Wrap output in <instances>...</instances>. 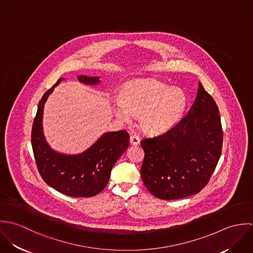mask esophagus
Returning a JSON list of instances; mask_svg holds the SVG:
<instances>
[{
    "instance_id": "1",
    "label": "esophagus",
    "mask_w": 253,
    "mask_h": 253,
    "mask_svg": "<svg viewBox=\"0 0 253 253\" xmlns=\"http://www.w3.org/2000/svg\"><path fill=\"white\" fill-rule=\"evenodd\" d=\"M129 140H130V144L135 145V146H137V145L140 143V138H139V136L136 135V134L130 135Z\"/></svg>"
}]
</instances>
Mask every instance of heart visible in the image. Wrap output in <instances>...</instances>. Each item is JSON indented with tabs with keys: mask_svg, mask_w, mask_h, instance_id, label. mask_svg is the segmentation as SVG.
Wrapping results in <instances>:
<instances>
[{
	"mask_svg": "<svg viewBox=\"0 0 253 253\" xmlns=\"http://www.w3.org/2000/svg\"><path fill=\"white\" fill-rule=\"evenodd\" d=\"M121 102L115 105L119 119L128 121L130 114L139 116L143 130L161 133L174 126L183 118L188 106V96L180 87L146 79L125 84L121 90Z\"/></svg>",
	"mask_w": 253,
	"mask_h": 253,
	"instance_id": "obj_1",
	"label": "heart"
}]
</instances>
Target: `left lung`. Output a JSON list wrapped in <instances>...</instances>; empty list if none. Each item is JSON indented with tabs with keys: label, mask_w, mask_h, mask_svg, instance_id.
<instances>
[{
	"label": "left lung",
	"mask_w": 253,
	"mask_h": 253,
	"mask_svg": "<svg viewBox=\"0 0 253 253\" xmlns=\"http://www.w3.org/2000/svg\"><path fill=\"white\" fill-rule=\"evenodd\" d=\"M141 177L156 198L179 200L201 192L221 156L223 130L212 96L199 83L189 113L166 132L141 140Z\"/></svg>",
	"instance_id": "1"
}]
</instances>
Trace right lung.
Returning a JSON list of instances; mask_svg holds the SVG:
<instances>
[{"instance_id": "add662e5", "label": "right lung", "mask_w": 253, "mask_h": 253, "mask_svg": "<svg viewBox=\"0 0 253 253\" xmlns=\"http://www.w3.org/2000/svg\"><path fill=\"white\" fill-rule=\"evenodd\" d=\"M63 78L44 92L39 102L33 122L31 143L37 169L42 180L56 191L70 197H92L108 184L111 170L129 144V135L125 130L103 134L89 149L79 155H63L53 151L44 140L42 127L43 105ZM81 83L95 84L98 77L78 76Z\"/></svg>"}]
</instances>
